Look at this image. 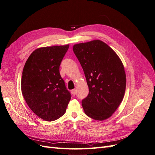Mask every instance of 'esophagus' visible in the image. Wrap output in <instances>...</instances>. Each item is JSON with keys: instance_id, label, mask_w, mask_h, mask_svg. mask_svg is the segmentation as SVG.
<instances>
[{"instance_id": "1", "label": "esophagus", "mask_w": 155, "mask_h": 155, "mask_svg": "<svg viewBox=\"0 0 155 155\" xmlns=\"http://www.w3.org/2000/svg\"><path fill=\"white\" fill-rule=\"evenodd\" d=\"M71 94H72L73 96H75L76 94V90H71Z\"/></svg>"}]
</instances>
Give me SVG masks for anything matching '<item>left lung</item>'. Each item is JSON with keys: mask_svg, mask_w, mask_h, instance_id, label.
<instances>
[{"mask_svg": "<svg viewBox=\"0 0 155 155\" xmlns=\"http://www.w3.org/2000/svg\"><path fill=\"white\" fill-rule=\"evenodd\" d=\"M73 51L89 87V94L82 100L84 113L97 120L107 119L121 104L126 91V76L120 58L98 40L76 44Z\"/></svg>", "mask_w": 155, "mask_h": 155, "instance_id": "left-lung-1", "label": "left lung"}]
</instances>
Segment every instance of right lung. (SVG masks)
<instances>
[{
  "instance_id": "1",
  "label": "right lung",
  "mask_w": 155,
  "mask_h": 155,
  "mask_svg": "<svg viewBox=\"0 0 155 155\" xmlns=\"http://www.w3.org/2000/svg\"><path fill=\"white\" fill-rule=\"evenodd\" d=\"M69 45L38 48L24 66L21 91L32 111L46 121L59 119L71 95L61 78L59 67Z\"/></svg>"
}]
</instances>
